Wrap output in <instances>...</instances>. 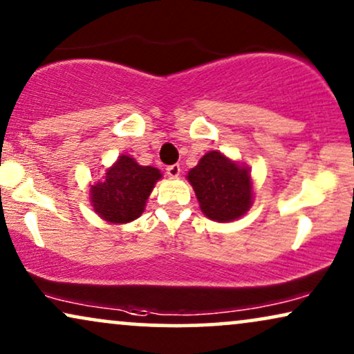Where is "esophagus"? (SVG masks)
I'll return each instance as SVG.
<instances>
[{
	"label": "esophagus",
	"mask_w": 354,
	"mask_h": 354,
	"mask_svg": "<svg viewBox=\"0 0 354 354\" xmlns=\"http://www.w3.org/2000/svg\"><path fill=\"white\" fill-rule=\"evenodd\" d=\"M180 173H181L180 165H169V167L167 168V174L169 178H178L180 176Z\"/></svg>",
	"instance_id": "esophagus-1"
}]
</instances>
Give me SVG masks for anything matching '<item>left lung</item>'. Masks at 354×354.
I'll return each instance as SVG.
<instances>
[{"label":"left lung","instance_id":"8db88e82","mask_svg":"<svg viewBox=\"0 0 354 354\" xmlns=\"http://www.w3.org/2000/svg\"><path fill=\"white\" fill-rule=\"evenodd\" d=\"M186 180L196 192L201 210L210 221H239L253 205L252 169L222 151H207L187 171Z\"/></svg>","mask_w":354,"mask_h":354}]
</instances>
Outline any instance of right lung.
<instances>
[{"label": "right lung", "instance_id": "add662e5", "mask_svg": "<svg viewBox=\"0 0 354 354\" xmlns=\"http://www.w3.org/2000/svg\"><path fill=\"white\" fill-rule=\"evenodd\" d=\"M162 173L155 167H142L131 155H120L106 173L89 186L91 207L102 221L120 225L144 214Z\"/></svg>", "mask_w": 354, "mask_h": 354}]
</instances>
